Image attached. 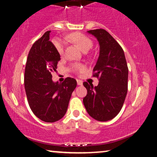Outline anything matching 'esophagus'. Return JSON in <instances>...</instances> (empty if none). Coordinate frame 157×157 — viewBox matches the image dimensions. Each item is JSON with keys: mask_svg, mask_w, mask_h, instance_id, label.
Returning a JSON list of instances; mask_svg holds the SVG:
<instances>
[{"mask_svg": "<svg viewBox=\"0 0 157 157\" xmlns=\"http://www.w3.org/2000/svg\"><path fill=\"white\" fill-rule=\"evenodd\" d=\"M77 83H78V85H82V80H79V79H77Z\"/></svg>", "mask_w": 157, "mask_h": 157, "instance_id": "obj_1", "label": "esophagus"}]
</instances>
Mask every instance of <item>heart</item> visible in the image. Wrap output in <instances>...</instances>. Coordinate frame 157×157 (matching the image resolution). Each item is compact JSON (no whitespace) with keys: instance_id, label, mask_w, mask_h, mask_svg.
<instances>
[{"instance_id":"obj_1","label":"heart","mask_w":157,"mask_h":157,"mask_svg":"<svg viewBox=\"0 0 157 157\" xmlns=\"http://www.w3.org/2000/svg\"><path fill=\"white\" fill-rule=\"evenodd\" d=\"M67 38L71 41L76 44L77 45L81 48V50L84 51V52L88 51L93 46L92 40H91L89 37L81 33H74L70 34L67 36ZM53 44H54L55 48L56 49V51H58V53H59L60 55L63 54L65 47L64 42L60 40V39H55L54 40H53ZM73 67L75 71L79 72H82L84 70H85V67H84L83 65L79 64H75L73 65Z\"/></svg>"}]
</instances>
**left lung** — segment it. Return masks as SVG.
<instances>
[{"label": "left lung", "instance_id": "left-lung-1", "mask_svg": "<svg viewBox=\"0 0 157 157\" xmlns=\"http://www.w3.org/2000/svg\"><path fill=\"white\" fill-rule=\"evenodd\" d=\"M87 32L99 41V56L93 76L99 77V82L96 86L86 82L83 83L87 90L83 103L92 118L108 121L121 111L127 95V62L123 48L108 32L97 29Z\"/></svg>", "mask_w": 157, "mask_h": 157}]
</instances>
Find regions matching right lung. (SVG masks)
I'll return each mask as SVG.
<instances>
[{"instance_id": "1", "label": "right lung", "mask_w": 157, "mask_h": 157, "mask_svg": "<svg viewBox=\"0 0 157 157\" xmlns=\"http://www.w3.org/2000/svg\"><path fill=\"white\" fill-rule=\"evenodd\" d=\"M50 32H45L33 44L25 72V88L30 109L37 118L47 123L56 122L65 116L77 86L74 78H67L61 83L52 80L60 56L49 41Z\"/></svg>"}]
</instances>
